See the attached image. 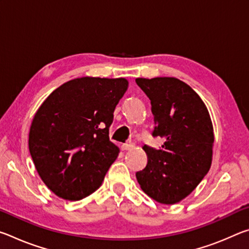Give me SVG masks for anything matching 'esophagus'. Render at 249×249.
<instances>
[{
    "label": "esophagus",
    "instance_id": "obj_1",
    "mask_svg": "<svg viewBox=\"0 0 249 249\" xmlns=\"http://www.w3.org/2000/svg\"><path fill=\"white\" fill-rule=\"evenodd\" d=\"M133 147H134L133 142H125V144H123V146H122V149H123V150H129V149H132Z\"/></svg>",
    "mask_w": 249,
    "mask_h": 249
}]
</instances>
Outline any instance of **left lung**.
<instances>
[{"mask_svg":"<svg viewBox=\"0 0 249 249\" xmlns=\"http://www.w3.org/2000/svg\"><path fill=\"white\" fill-rule=\"evenodd\" d=\"M148 96L154 137L165 138L159 149L145 145L148 162L136 178L142 191L159 203L175 204L188 196L212 162L213 125L196 92L176 78L136 79Z\"/></svg>","mask_w":249,"mask_h":249,"instance_id":"obj_1","label":"left lung"}]
</instances>
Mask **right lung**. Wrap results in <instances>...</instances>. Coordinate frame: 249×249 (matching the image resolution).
<instances>
[{
  "mask_svg": "<svg viewBox=\"0 0 249 249\" xmlns=\"http://www.w3.org/2000/svg\"><path fill=\"white\" fill-rule=\"evenodd\" d=\"M127 87L123 78L73 79L36 112L29 153L41 180L59 197L81 200L102 183L120 153L108 128Z\"/></svg>",
  "mask_w": 249,
  "mask_h": 249,
  "instance_id": "right-lung-1",
  "label": "right lung"
}]
</instances>
